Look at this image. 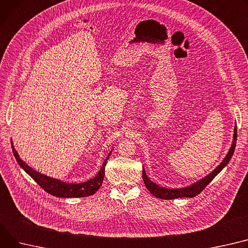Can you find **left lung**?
Returning <instances> with one entry per match:
<instances>
[{
    "label": "left lung",
    "instance_id": "1",
    "mask_svg": "<svg viewBox=\"0 0 248 248\" xmlns=\"http://www.w3.org/2000/svg\"><path fill=\"white\" fill-rule=\"evenodd\" d=\"M236 139H237V126H234V134H233V141L232 146H230L229 151L224 157V159L220 162L219 166L212 170L208 175L203 177L202 179L196 181L193 185L183 187V188H166L157 186L155 184L154 181H152L150 178L146 176L144 169H142V178H143V183L146 186V188L150 190L155 197H158V199L161 200H174L178 199V197H193L196 196L197 194H200L205 187L206 186L210 183V181L216 177L222 170L224 167L227 166V163L229 162L230 158L232 157L234 150H235V145H236Z\"/></svg>",
    "mask_w": 248,
    "mask_h": 248
}]
</instances>
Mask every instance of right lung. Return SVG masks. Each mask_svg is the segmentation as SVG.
Masks as SVG:
<instances>
[{
  "instance_id": "add662e5",
  "label": "right lung",
  "mask_w": 248,
  "mask_h": 248,
  "mask_svg": "<svg viewBox=\"0 0 248 248\" xmlns=\"http://www.w3.org/2000/svg\"><path fill=\"white\" fill-rule=\"evenodd\" d=\"M11 143H12V150H13L15 158L20 164V167L32 179H34L45 191H46L49 194L57 197H70V199L71 197H86L95 193V191L98 190V188H100L103 185L104 177H105V168L110 154L106 158L101 170H98L97 174L94 177L91 178L88 181H85V183L68 184V183H63L62 180L46 176L45 174L38 172L35 170H32L25 161H23L20 158L18 153H16V151L15 150V147L13 145V141H11Z\"/></svg>"
}]
</instances>
